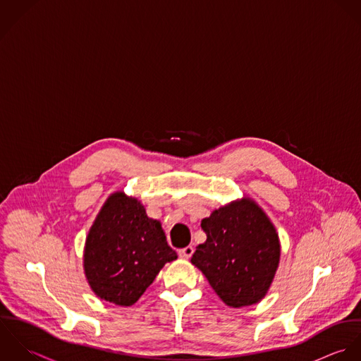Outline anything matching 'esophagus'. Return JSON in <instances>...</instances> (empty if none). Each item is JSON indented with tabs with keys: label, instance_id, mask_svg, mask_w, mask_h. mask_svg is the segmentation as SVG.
<instances>
[{
	"label": "esophagus",
	"instance_id": "34e87169",
	"mask_svg": "<svg viewBox=\"0 0 361 361\" xmlns=\"http://www.w3.org/2000/svg\"><path fill=\"white\" fill-rule=\"evenodd\" d=\"M192 254H194V248H192L191 245H188V247H185V248H183V250L178 251V255H180L181 258H185V259L191 258Z\"/></svg>",
	"mask_w": 361,
	"mask_h": 361
}]
</instances>
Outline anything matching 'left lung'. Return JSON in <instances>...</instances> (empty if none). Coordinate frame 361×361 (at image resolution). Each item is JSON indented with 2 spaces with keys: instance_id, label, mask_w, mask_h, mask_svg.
<instances>
[{
  "instance_id": "1",
  "label": "left lung",
  "mask_w": 361,
  "mask_h": 361,
  "mask_svg": "<svg viewBox=\"0 0 361 361\" xmlns=\"http://www.w3.org/2000/svg\"><path fill=\"white\" fill-rule=\"evenodd\" d=\"M207 241L191 262L230 307L258 302L271 286L281 258L274 224L251 200L231 202L201 221Z\"/></svg>"
}]
</instances>
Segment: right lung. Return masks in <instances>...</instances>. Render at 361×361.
Here are the masks:
<instances>
[{"mask_svg":"<svg viewBox=\"0 0 361 361\" xmlns=\"http://www.w3.org/2000/svg\"><path fill=\"white\" fill-rule=\"evenodd\" d=\"M177 258L160 223L124 192L113 194L96 217L85 245L87 282L100 298L133 305L166 262Z\"/></svg>","mask_w":361,"mask_h":361,"instance_id":"add662e5","label":"right lung"}]
</instances>
